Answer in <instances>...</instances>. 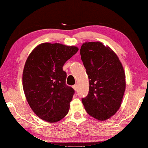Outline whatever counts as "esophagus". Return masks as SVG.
Instances as JSON below:
<instances>
[{"instance_id": "1", "label": "esophagus", "mask_w": 148, "mask_h": 148, "mask_svg": "<svg viewBox=\"0 0 148 148\" xmlns=\"http://www.w3.org/2000/svg\"><path fill=\"white\" fill-rule=\"evenodd\" d=\"M73 88L75 90V91H77V88H78V86H77V84H75V85H73Z\"/></svg>"}]
</instances>
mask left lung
Masks as SVG:
<instances>
[{
    "mask_svg": "<svg viewBox=\"0 0 148 148\" xmlns=\"http://www.w3.org/2000/svg\"><path fill=\"white\" fill-rule=\"evenodd\" d=\"M81 56L90 84L88 94L82 102L89 115L107 120L120 108L125 92L122 64L109 47L98 41L82 44Z\"/></svg>",
    "mask_w": 148,
    "mask_h": 148,
    "instance_id": "1",
    "label": "left lung"
}]
</instances>
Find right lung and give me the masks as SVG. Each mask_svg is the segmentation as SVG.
Instances as JSON below:
<instances>
[{
	"label": "right lung",
	"mask_w": 148,
	"mask_h": 148,
	"mask_svg": "<svg viewBox=\"0 0 148 148\" xmlns=\"http://www.w3.org/2000/svg\"><path fill=\"white\" fill-rule=\"evenodd\" d=\"M79 49L44 43L28 56L23 73V87L30 108L47 122L61 120L69 109L75 90L66 84L62 67Z\"/></svg>",
	"instance_id": "obj_1"
}]
</instances>
